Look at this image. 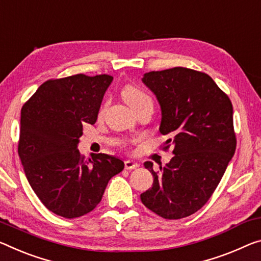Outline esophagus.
<instances>
[{
    "label": "esophagus",
    "instance_id": "34e87169",
    "mask_svg": "<svg viewBox=\"0 0 261 261\" xmlns=\"http://www.w3.org/2000/svg\"><path fill=\"white\" fill-rule=\"evenodd\" d=\"M124 167H125V169H135L138 167V164L136 163V161L126 160L125 163H124Z\"/></svg>",
    "mask_w": 261,
    "mask_h": 261
}]
</instances>
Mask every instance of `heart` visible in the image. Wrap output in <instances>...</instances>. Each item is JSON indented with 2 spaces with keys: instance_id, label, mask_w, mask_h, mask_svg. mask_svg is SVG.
<instances>
[{
  "instance_id": "obj_1",
  "label": "heart",
  "mask_w": 261,
  "mask_h": 261,
  "mask_svg": "<svg viewBox=\"0 0 261 261\" xmlns=\"http://www.w3.org/2000/svg\"><path fill=\"white\" fill-rule=\"evenodd\" d=\"M122 95L124 100L127 102L132 109L137 108V107L145 105V103H152V100L145 90L138 88L136 86H126L125 88L123 89Z\"/></svg>"
}]
</instances>
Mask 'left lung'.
Returning <instances> with one entry per match:
<instances>
[{"instance_id": "1", "label": "left lung", "mask_w": 261, "mask_h": 261, "mask_svg": "<svg viewBox=\"0 0 261 261\" xmlns=\"http://www.w3.org/2000/svg\"><path fill=\"white\" fill-rule=\"evenodd\" d=\"M142 81L159 102V131L174 156L161 172L144 163L154 180L140 200L160 217L180 220L206 203L232 159V105L208 74L189 68L148 72Z\"/></svg>"}]
</instances>
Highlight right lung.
<instances>
[{"instance_id":"add662e5","label":"right lung","mask_w":261,"mask_h":261,"mask_svg":"<svg viewBox=\"0 0 261 261\" xmlns=\"http://www.w3.org/2000/svg\"><path fill=\"white\" fill-rule=\"evenodd\" d=\"M110 75L84 74L44 82L20 111L18 154L27 179L58 216H84L100 203L107 185L123 171L106 153L85 160L77 150L85 124H95Z\"/></svg>"}]
</instances>
